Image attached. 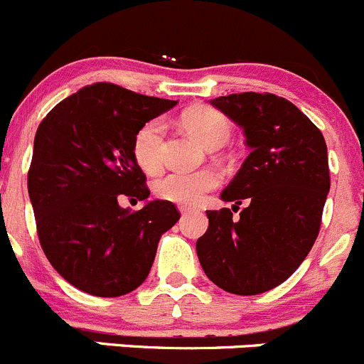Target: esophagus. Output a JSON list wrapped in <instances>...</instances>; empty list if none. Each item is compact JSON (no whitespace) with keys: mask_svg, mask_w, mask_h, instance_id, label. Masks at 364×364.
Returning <instances> with one entry per match:
<instances>
[{"mask_svg":"<svg viewBox=\"0 0 364 364\" xmlns=\"http://www.w3.org/2000/svg\"><path fill=\"white\" fill-rule=\"evenodd\" d=\"M178 210L182 214H188V213H193L195 209H193V207H189V205H178Z\"/></svg>","mask_w":364,"mask_h":364,"instance_id":"esophagus-1","label":"esophagus"}]
</instances>
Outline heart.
<instances>
[{"instance_id": "b5f03b06", "label": "heart", "mask_w": 364, "mask_h": 364, "mask_svg": "<svg viewBox=\"0 0 364 364\" xmlns=\"http://www.w3.org/2000/svg\"><path fill=\"white\" fill-rule=\"evenodd\" d=\"M182 127L207 146L221 144L230 136V123L218 110L209 107H193L180 117ZM162 141H164V123L162 119H151L137 130L132 143V154L139 168L146 173H157L162 166ZM220 186V175L214 169L198 171H173L161 176L155 182L154 191L161 200L195 205L207 193Z\"/></svg>"}]
</instances>
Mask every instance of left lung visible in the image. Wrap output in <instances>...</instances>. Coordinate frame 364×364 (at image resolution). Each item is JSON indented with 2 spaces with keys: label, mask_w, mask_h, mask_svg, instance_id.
Returning a JSON list of instances; mask_svg holds the SVG:
<instances>
[{
  "label": "left lung",
  "mask_w": 364,
  "mask_h": 364,
  "mask_svg": "<svg viewBox=\"0 0 364 364\" xmlns=\"http://www.w3.org/2000/svg\"><path fill=\"white\" fill-rule=\"evenodd\" d=\"M210 103L243 128L252 151L221 193L236 205L207 210L209 228L196 254L218 288L259 295L289 279L316 241L331 188L327 144L306 114L272 92ZM241 203L244 210L234 218Z\"/></svg>",
  "instance_id": "left-lung-1"
}]
</instances>
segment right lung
Instances as JSON below:
<instances>
[{
  "mask_svg": "<svg viewBox=\"0 0 364 364\" xmlns=\"http://www.w3.org/2000/svg\"><path fill=\"white\" fill-rule=\"evenodd\" d=\"M175 105L98 82L62 100L41 121L28 169L37 236L51 266L80 291L112 299L139 288L159 240L178 221L168 200L136 213L117 203L123 196H150L132 154L134 137Z\"/></svg>",
  "mask_w": 364,
  "mask_h": 364,
  "instance_id": "1",
  "label": "right lung"
}]
</instances>
